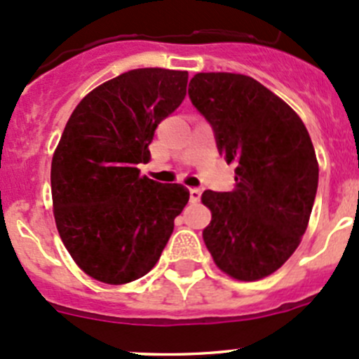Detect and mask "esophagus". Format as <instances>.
Listing matches in <instances>:
<instances>
[{"label":"esophagus","instance_id":"obj_1","mask_svg":"<svg viewBox=\"0 0 359 359\" xmlns=\"http://www.w3.org/2000/svg\"><path fill=\"white\" fill-rule=\"evenodd\" d=\"M189 200L191 203H198L201 200V189H198V187H193V189H189Z\"/></svg>","mask_w":359,"mask_h":359}]
</instances>
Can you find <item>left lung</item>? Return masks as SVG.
<instances>
[{
	"label": "left lung",
	"instance_id": "obj_1",
	"mask_svg": "<svg viewBox=\"0 0 359 359\" xmlns=\"http://www.w3.org/2000/svg\"><path fill=\"white\" fill-rule=\"evenodd\" d=\"M189 97L215 130L217 147L234 163V189L205 191L212 220L203 241L227 276L257 281L280 269L309 224L318 159L302 119L257 79L198 72Z\"/></svg>",
	"mask_w": 359,
	"mask_h": 359
}]
</instances>
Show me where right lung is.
I'll list each match as a JSON object with an SVG mask.
<instances>
[{"mask_svg": "<svg viewBox=\"0 0 359 359\" xmlns=\"http://www.w3.org/2000/svg\"><path fill=\"white\" fill-rule=\"evenodd\" d=\"M187 71L132 69L76 106L52 158L57 231L76 266L125 285L149 273L189 201L182 184L140 175L154 130L186 97Z\"/></svg>", "mask_w": 359, "mask_h": 359, "instance_id": "right-lung-1", "label": "right lung"}]
</instances>
